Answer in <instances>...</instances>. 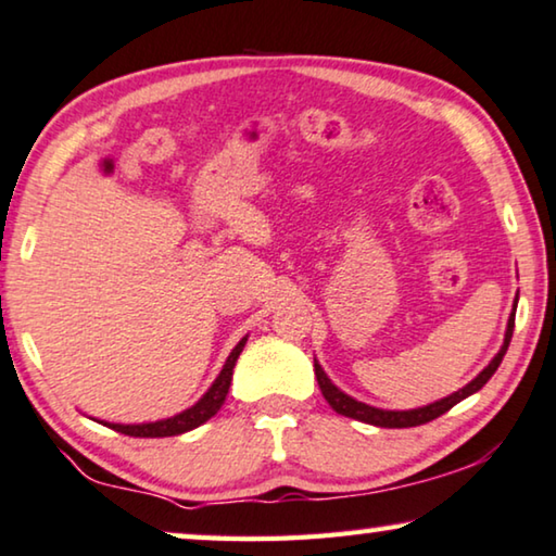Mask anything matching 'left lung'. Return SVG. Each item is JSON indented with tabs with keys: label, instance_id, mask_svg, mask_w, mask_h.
I'll list each match as a JSON object with an SVG mask.
<instances>
[{
	"label": "left lung",
	"instance_id": "8db88e82",
	"mask_svg": "<svg viewBox=\"0 0 556 556\" xmlns=\"http://www.w3.org/2000/svg\"><path fill=\"white\" fill-rule=\"evenodd\" d=\"M517 303H519V293H517V298H514V308L509 313V320H506L502 349H498L496 356L489 361V366H484V371H481L477 378H471V381L466 383L464 389L448 393V396L433 401V404H426V406H418V408H406V412H391V408H376L371 404H364V401L353 399L345 391L338 389V386L324 371V366L318 364V358H313V368H316L320 393H324L328 406H331L336 414L356 418V421H364V424H371V426H381V429H408V426L429 424V421H433V418H439L441 414H446L448 408H454L458 401L469 399L471 393H477L481 386H484L489 378L494 376L498 364H502L506 349H509V341H511V333H514V316H517Z\"/></svg>",
	"mask_w": 556,
	"mask_h": 556
}]
</instances>
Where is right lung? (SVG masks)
Listing matches in <instances>:
<instances>
[{"label": "right lung", "mask_w": 556, "mask_h": 556, "mask_svg": "<svg viewBox=\"0 0 556 556\" xmlns=\"http://www.w3.org/2000/svg\"><path fill=\"white\" fill-rule=\"evenodd\" d=\"M245 341H248V336L240 338L236 349L230 351V356L225 358L223 371L211 383V389H207L190 408H185V412L167 416V418H160V421H148V424H110V421H100V418H94V421L102 426H110V429H115L119 433H127V437H140V439L178 437V433L198 429L200 424H205L207 418H213L215 414H218L220 406L225 404V396H228V389L232 381V368H236V361L245 349Z\"/></svg>", "instance_id": "add662e5"}]
</instances>
